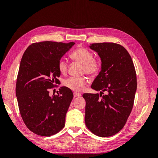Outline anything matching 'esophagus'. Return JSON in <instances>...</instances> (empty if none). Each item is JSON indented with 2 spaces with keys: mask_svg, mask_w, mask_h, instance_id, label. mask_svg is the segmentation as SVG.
<instances>
[{
  "mask_svg": "<svg viewBox=\"0 0 158 158\" xmlns=\"http://www.w3.org/2000/svg\"><path fill=\"white\" fill-rule=\"evenodd\" d=\"M81 94L80 93H77V92H74V98H78V97H80L81 96Z\"/></svg>",
  "mask_w": 158,
  "mask_h": 158,
  "instance_id": "esophagus-1",
  "label": "esophagus"
}]
</instances>
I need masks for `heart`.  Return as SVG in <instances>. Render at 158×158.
Here are the masks:
<instances>
[{"label":"heart","mask_w":158,"mask_h":158,"mask_svg":"<svg viewBox=\"0 0 158 158\" xmlns=\"http://www.w3.org/2000/svg\"><path fill=\"white\" fill-rule=\"evenodd\" d=\"M70 56L73 60L83 64V73L89 76H94L99 72V63L94 59L92 52L87 49L80 47L72 52ZM58 68L61 74H65L67 71L68 63L64 59H60L58 63ZM86 82V79L84 77H70L64 80V85L75 92H81Z\"/></svg>","instance_id":"1"}]
</instances>
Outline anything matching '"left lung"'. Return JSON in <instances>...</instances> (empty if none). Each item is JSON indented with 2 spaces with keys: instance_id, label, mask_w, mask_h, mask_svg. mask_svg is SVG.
I'll return each instance as SVG.
<instances>
[{
  "instance_id": "8db88e82",
  "label": "left lung",
  "mask_w": 158,
  "mask_h": 158,
  "mask_svg": "<svg viewBox=\"0 0 158 158\" xmlns=\"http://www.w3.org/2000/svg\"><path fill=\"white\" fill-rule=\"evenodd\" d=\"M89 47L99 55L102 66L91 85L100 94H83L85 123L94 135L111 136L124 127L131 113L137 88L135 66L121 45L99 43Z\"/></svg>"
}]
</instances>
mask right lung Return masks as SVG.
<instances>
[{
	"label": "right lung",
	"mask_w": 158,
	"mask_h": 158,
	"mask_svg": "<svg viewBox=\"0 0 158 158\" xmlns=\"http://www.w3.org/2000/svg\"><path fill=\"white\" fill-rule=\"evenodd\" d=\"M75 43H34L23 53L19 68L16 95L22 118L33 133L49 136L65 125V117L73 98L72 90L61 87L58 95L49 89L59 84L58 63Z\"/></svg>",
	"instance_id": "right-lung-1"
}]
</instances>
